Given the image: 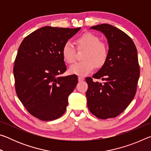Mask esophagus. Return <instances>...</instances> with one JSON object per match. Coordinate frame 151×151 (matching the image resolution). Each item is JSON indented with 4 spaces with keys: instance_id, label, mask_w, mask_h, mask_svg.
I'll return each instance as SVG.
<instances>
[{
    "instance_id": "34e87169",
    "label": "esophagus",
    "mask_w": 151,
    "mask_h": 151,
    "mask_svg": "<svg viewBox=\"0 0 151 151\" xmlns=\"http://www.w3.org/2000/svg\"><path fill=\"white\" fill-rule=\"evenodd\" d=\"M78 80L79 82H81V81H83L85 79H84L83 77H82V76H78Z\"/></svg>"
}]
</instances>
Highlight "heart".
<instances>
[{"mask_svg": "<svg viewBox=\"0 0 151 151\" xmlns=\"http://www.w3.org/2000/svg\"><path fill=\"white\" fill-rule=\"evenodd\" d=\"M76 45L78 50L86 49L83 55L84 60L76 63L69 68V72L73 75L86 76L95 68L101 67L109 57V50L104 43L101 42L97 36L91 33H86L78 38ZM64 60L68 64H72L76 59V50L73 43L69 40L64 44L62 48Z\"/></svg>", "mask_w": 151, "mask_h": 151, "instance_id": "heart-1", "label": "heart"}]
</instances>
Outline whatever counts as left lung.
I'll return each mask as SVG.
<instances>
[{
	"label": "left lung",
	"mask_w": 151,
	"mask_h": 151,
	"mask_svg": "<svg viewBox=\"0 0 151 151\" xmlns=\"http://www.w3.org/2000/svg\"><path fill=\"white\" fill-rule=\"evenodd\" d=\"M91 29L106 36L109 49L103 67L93 78H86L87 106L97 118H114L127 109L136 94L140 75L137 50L129 35L111 24H101ZM93 78L103 82H94Z\"/></svg>",
	"instance_id": "left-lung-1"
}]
</instances>
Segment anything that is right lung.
<instances>
[{
	"label": "right lung",
	"mask_w": 151,
	"mask_h": 151,
	"mask_svg": "<svg viewBox=\"0 0 151 151\" xmlns=\"http://www.w3.org/2000/svg\"><path fill=\"white\" fill-rule=\"evenodd\" d=\"M80 29L44 27L30 33L19 46L13 68L15 90L36 118L53 121L66 111L78 78L60 76L66 70L62 48Z\"/></svg>",
	"instance_id": "right-lung-1"
}]
</instances>
